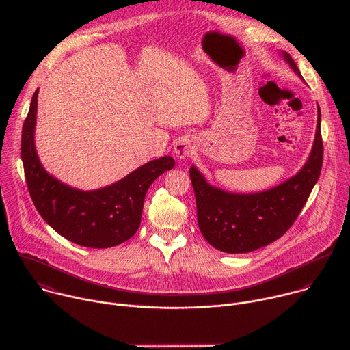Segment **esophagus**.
<instances>
[{
    "label": "esophagus",
    "instance_id": "34e87169",
    "mask_svg": "<svg viewBox=\"0 0 350 350\" xmlns=\"http://www.w3.org/2000/svg\"><path fill=\"white\" fill-rule=\"evenodd\" d=\"M192 152H193V144L189 138H181L174 145V154L178 159L189 158L192 155Z\"/></svg>",
    "mask_w": 350,
    "mask_h": 350
}]
</instances>
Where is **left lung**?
I'll return each instance as SVG.
<instances>
[{
	"label": "left lung",
	"instance_id": "1",
	"mask_svg": "<svg viewBox=\"0 0 350 350\" xmlns=\"http://www.w3.org/2000/svg\"><path fill=\"white\" fill-rule=\"evenodd\" d=\"M289 66L301 76L289 54ZM321 111L308 163L295 177L259 193H230L209 185L193 166L189 177L195 192L198 226L205 239L221 252L246 254L282 237L306 205L323 166Z\"/></svg>",
	"mask_w": 350,
	"mask_h": 350
}]
</instances>
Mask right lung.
I'll use <instances>...</instances> for the list:
<instances>
[{"mask_svg":"<svg viewBox=\"0 0 350 350\" xmlns=\"http://www.w3.org/2000/svg\"><path fill=\"white\" fill-rule=\"evenodd\" d=\"M37 95L33 94L22 129L21 155L31 201L41 217L66 239L87 247H111L131 238L141 223L145 193L174 159L163 157L138 167L123 180L95 191L72 188L49 176L34 148Z\"/></svg>","mask_w":350,"mask_h":350,"instance_id":"1","label":"right lung"}]
</instances>
